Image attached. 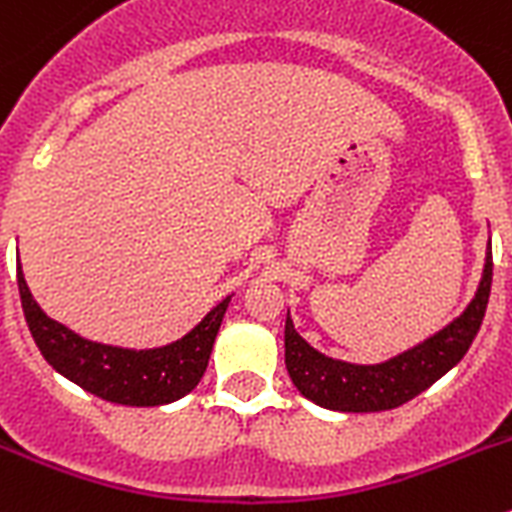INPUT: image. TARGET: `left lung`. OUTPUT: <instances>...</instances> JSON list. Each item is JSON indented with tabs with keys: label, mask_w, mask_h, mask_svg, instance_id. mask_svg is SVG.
<instances>
[{
	"label": "left lung",
	"mask_w": 512,
	"mask_h": 512,
	"mask_svg": "<svg viewBox=\"0 0 512 512\" xmlns=\"http://www.w3.org/2000/svg\"><path fill=\"white\" fill-rule=\"evenodd\" d=\"M490 287L492 251L487 246L482 279L467 310L431 338H425L418 346L382 364H351V361L320 354L318 348H312L297 333L287 310L284 364H287L289 379L302 397L338 413H379V410L400 408L464 359L479 325L485 320Z\"/></svg>",
	"instance_id": "left-lung-1"
}]
</instances>
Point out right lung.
Wrapping results in <instances>:
<instances>
[{"mask_svg":"<svg viewBox=\"0 0 512 512\" xmlns=\"http://www.w3.org/2000/svg\"><path fill=\"white\" fill-rule=\"evenodd\" d=\"M17 287H20L27 328L33 333L43 359L58 374L79 384L81 390L130 408L169 405L182 400L200 384L210 361L212 343L233 297L228 295L217 302L187 336L176 338L166 346L122 348L89 341L53 320L51 315H45L27 287L20 264H17Z\"/></svg>","mask_w":512,"mask_h":512,"instance_id":"right-lung-1","label":"right lung"}]
</instances>
